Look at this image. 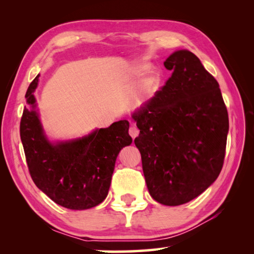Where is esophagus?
Returning a JSON list of instances; mask_svg holds the SVG:
<instances>
[{"instance_id":"obj_1","label":"esophagus","mask_w":254,"mask_h":254,"mask_svg":"<svg viewBox=\"0 0 254 254\" xmlns=\"http://www.w3.org/2000/svg\"><path fill=\"white\" fill-rule=\"evenodd\" d=\"M139 128H137L136 127H134V126H132L131 127H130V130H128V133H130V135L132 136V139H135V137L139 135Z\"/></svg>"}]
</instances>
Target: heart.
Listing matches in <instances>:
<instances>
[{
    "mask_svg": "<svg viewBox=\"0 0 254 254\" xmlns=\"http://www.w3.org/2000/svg\"><path fill=\"white\" fill-rule=\"evenodd\" d=\"M150 70H151V67H150L148 64H141V65H137L136 67L133 68L132 74L134 75L136 78H141V77L148 75Z\"/></svg>",
    "mask_w": 254,
    "mask_h": 254,
    "instance_id": "heart-1",
    "label": "heart"
}]
</instances>
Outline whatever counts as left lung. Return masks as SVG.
<instances>
[{
  "mask_svg": "<svg viewBox=\"0 0 254 254\" xmlns=\"http://www.w3.org/2000/svg\"><path fill=\"white\" fill-rule=\"evenodd\" d=\"M163 65L173 71L161 91L132 118L140 134L148 190L167 206L188 203L220 175L229 115L217 80L189 50H177Z\"/></svg>",
  "mask_w": 254,
  "mask_h": 254,
  "instance_id": "obj_1",
  "label": "left lung"
}]
</instances>
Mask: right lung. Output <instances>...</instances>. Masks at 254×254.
Wrapping results in <instances>:
<instances>
[{
	"label": "right lung",
	"mask_w": 254,
	"mask_h": 254,
	"mask_svg": "<svg viewBox=\"0 0 254 254\" xmlns=\"http://www.w3.org/2000/svg\"><path fill=\"white\" fill-rule=\"evenodd\" d=\"M39 75L30 84L20 123V136L31 178L56 204L69 209L95 207L106 198L118 154L132 143L128 121L67 141L51 142L37 110Z\"/></svg>",
	"instance_id": "add662e5"
}]
</instances>
